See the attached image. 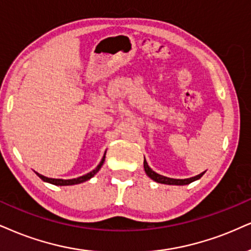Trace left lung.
<instances>
[{
  "mask_svg": "<svg viewBox=\"0 0 251 251\" xmlns=\"http://www.w3.org/2000/svg\"><path fill=\"white\" fill-rule=\"evenodd\" d=\"M144 170L145 173H147L149 177L154 180L156 182H160V184H166V185H187L191 184L192 181H196L198 179H200L203 176V173H200V175L196 176V177H192V178H187V179H173V178H168V177H164V176H160L158 173H156L153 170H151V168L148 165L147 160L144 158Z\"/></svg>",
  "mask_w": 251,
  "mask_h": 251,
  "instance_id": "8db88e82",
  "label": "left lung"
}]
</instances>
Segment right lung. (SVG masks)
<instances>
[{
  "label": "right lung",
  "mask_w": 251,
  "mask_h": 251,
  "mask_svg": "<svg viewBox=\"0 0 251 251\" xmlns=\"http://www.w3.org/2000/svg\"><path fill=\"white\" fill-rule=\"evenodd\" d=\"M104 158H106V152H104V156L102 157L101 162L99 165L95 168L93 171H91L87 175L82 176V177H79V178H74V179H53V178H48V177H44L43 175H39V173H37V176L42 179V180H44L46 182H50V184H53V185H57V186H69V185H75V184H80V182H83V181H87L91 179L92 177H94L95 175L99 172V170L101 169V166L103 165V162H104Z\"/></svg>",
  "instance_id": "right-lung-1"
}]
</instances>
